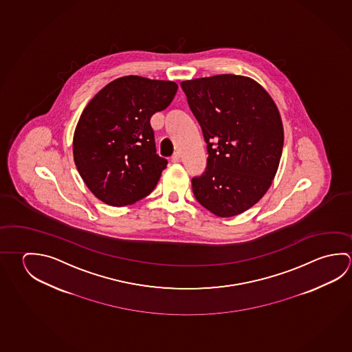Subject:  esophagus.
Instances as JSON below:
<instances>
[{"mask_svg":"<svg viewBox=\"0 0 352 352\" xmlns=\"http://www.w3.org/2000/svg\"><path fill=\"white\" fill-rule=\"evenodd\" d=\"M170 161H172V163H177V162L180 161V155H179L178 152H175V153L170 157Z\"/></svg>","mask_w":352,"mask_h":352,"instance_id":"34e87169","label":"esophagus"}]
</instances>
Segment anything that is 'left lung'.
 Segmentation results:
<instances>
[{"label":"left lung","mask_w":352,"mask_h":352,"mask_svg":"<svg viewBox=\"0 0 352 352\" xmlns=\"http://www.w3.org/2000/svg\"><path fill=\"white\" fill-rule=\"evenodd\" d=\"M203 130L208 163L191 180L205 209L231 217L250 209L270 189L283 149L277 106L257 81L234 74L180 82Z\"/></svg>","instance_id":"obj_1"}]
</instances>
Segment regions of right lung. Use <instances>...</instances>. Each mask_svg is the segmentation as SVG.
<instances>
[{
  "instance_id": "add662e5",
  "label": "right lung",
  "mask_w": 352,
  "mask_h": 352,
  "mask_svg": "<svg viewBox=\"0 0 352 352\" xmlns=\"http://www.w3.org/2000/svg\"><path fill=\"white\" fill-rule=\"evenodd\" d=\"M177 90L174 81L129 75L102 87L84 109L73 138L75 166L102 203L132 205L155 189L168 162L155 153L149 120Z\"/></svg>"
}]
</instances>
